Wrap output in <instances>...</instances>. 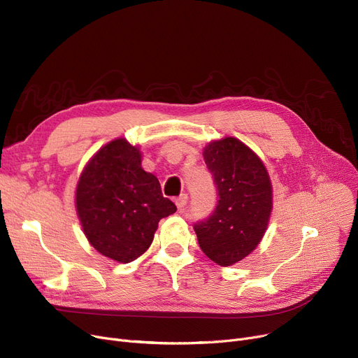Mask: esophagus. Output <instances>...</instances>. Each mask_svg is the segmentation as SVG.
Returning <instances> with one entry per match:
<instances>
[{"instance_id":"34e87169","label":"esophagus","mask_w":358,"mask_h":358,"mask_svg":"<svg viewBox=\"0 0 358 358\" xmlns=\"http://www.w3.org/2000/svg\"><path fill=\"white\" fill-rule=\"evenodd\" d=\"M187 200H189V196H187V194H181L180 197H177V199H176V206H177V209H178L180 212L185 208Z\"/></svg>"}]
</instances>
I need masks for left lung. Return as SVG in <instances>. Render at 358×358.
<instances>
[{"label":"left lung","mask_w":358,"mask_h":358,"mask_svg":"<svg viewBox=\"0 0 358 358\" xmlns=\"http://www.w3.org/2000/svg\"><path fill=\"white\" fill-rule=\"evenodd\" d=\"M213 176L217 206L194 223L201 251L222 267L251 254L264 236L273 209L267 169L245 143L236 138L213 141L203 150Z\"/></svg>","instance_id":"left-lung-1"}]
</instances>
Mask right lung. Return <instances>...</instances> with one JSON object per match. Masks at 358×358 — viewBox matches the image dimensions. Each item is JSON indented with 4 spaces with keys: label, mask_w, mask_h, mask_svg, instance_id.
<instances>
[{
    "label": "right lung",
    "mask_w": 358,
    "mask_h": 358,
    "mask_svg": "<svg viewBox=\"0 0 358 358\" xmlns=\"http://www.w3.org/2000/svg\"><path fill=\"white\" fill-rule=\"evenodd\" d=\"M141 162L136 146L126 139L111 141L85 165L75 193L88 242L123 264L141 257L152 243L158 222L177 210Z\"/></svg>",
    "instance_id": "obj_1"
}]
</instances>
